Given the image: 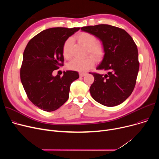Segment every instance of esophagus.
Wrapping results in <instances>:
<instances>
[{
	"mask_svg": "<svg viewBox=\"0 0 159 159\" xmlns=\"http://www.w3.org/2000/svg\"><path fill=\"white\" fill-rule=\"evenodd\" d=\"M86 75V73H79L80 77H84V76H85Z\"/></svg>",
	"mask_w": 159,
	"mask_h": 159,
	"instance_id": "esophagus-1",
	"label": "esophagus"
}]
</instances>
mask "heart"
Masks as SVG:
<instances>
[{
    "label": "heart",
    "instance_id": "1",
    "mask_svg": "<svg viewBox=\"0 0 159 159\" xmlns=\"http://www.w3.org/2000/svg\"><path fill=\"white\" fill-rule=\"evenodd\" d=\"M77 40L86 48L87 52L95 60L100 61L103 57L105 49L103 44L97 43L96 37L88 32H81L76 36ZM72 44V39L69 38L64 43L62 47L63 56L66 58L71 57L70 48ZM94 65V61L92 58L86 57L82 59L74 58L68 64L70 70L79 72H86Z\"/></svg>",
    "mask_w": 159,
    "mask_h": 159
}]
</instances>
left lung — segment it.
<instances>
[{
	"instance_id": "8db88e82",
	"label": "left lung",
	"mask_w": 159,
	"mask_h": 159,
	"mask_svg": "<svg viewBox=\"0 0 159 159\" xmlns=\"http://www.w3.org/2000/svg\"><path fill=\"white\" fill-rule=\"evenodd\" d=\"M81 30L94 35L105 49L97 69L107 73H91L95 79L89 89L91 97L106 106L120 104L131 95L136 84L139 62L135 42L125 30L108 24L85 26Z\"/></svg>"
}]
</instances>
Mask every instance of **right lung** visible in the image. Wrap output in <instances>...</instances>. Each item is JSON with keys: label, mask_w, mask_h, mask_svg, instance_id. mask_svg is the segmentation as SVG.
Masks as SVG:
<instances>
[{"label": "right lung", "mask_w": 159, "mask_h": 159, "mask_svg": "<svg viewBox=\"0 0 159 159\" xmlns=\"http://www.w3.org/2000/svg\"><path fill=\"white\" fill-rule=\"evenodd\" d=\"M80 28H52L32 38L24 49L20 80L30 101L45 111H53L69 98L71 83L79 78L77 71H64L62 77L54 70L63 66L64 42Z\"/></svg>", "instance_id": "add662e5"}]
</instances>
